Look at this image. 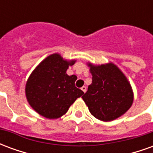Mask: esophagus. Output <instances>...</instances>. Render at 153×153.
Segmentation results:
<instances>
[{"instance_id":"1","label":"esophagus","mask_w":153,"mask_h":153,"mask_svg":"<svg viewBox=\"0 0 153 153\" xmlns=\"http://www.w3.org/2000/svg\"><path fill=\"white\" fill-rule=\"evenodd\" d=\"M81 90L83 91V93H86V91H87V88L85 86H83L82 88H81Z\"/></svg>"}]
</instances>
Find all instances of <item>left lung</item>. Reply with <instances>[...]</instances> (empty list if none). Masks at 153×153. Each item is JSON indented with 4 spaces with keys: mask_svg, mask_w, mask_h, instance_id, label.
I'll return each mask as SVG.
<instances>
[{
    "mask_svg": "<svg viewBox=\"0 0 153 153\" xmlns=\"http://www.w3.org/2000/svg\"><path fill=\"white\" fill-rule=\"evenodd\" d=\"M88 65L92 83L82 98L90 113L102 121H111L124 115L134 101L131 85L125 74L113 63Z\"/></svg>",
    "mask_w": 153,
    "mask_h": 153,
    "instance_id": "obj_1",
    "label": "left lung"
}]
</instances>
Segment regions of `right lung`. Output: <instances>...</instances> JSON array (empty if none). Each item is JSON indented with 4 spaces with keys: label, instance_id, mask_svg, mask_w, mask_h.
<instances>
[{
    "label": "right lung",
    "instance_id": "add662e5",
    "mask_svg": "<svg viewBox=\"0 0 153 153\" xmlns=\"http://www.w3.org/2000/svg\"><path fill=\"white\" fill-rule=\"evenodd\" d=\"M75 60H64L55 53L44 59L28 78L25 94L35 111L48 119L60 118L74 101L84 94L75 87L76 75L66 74Z\"/></svg>",
    "mask_w": 153,
    "mask_h": 153
}]
</instances>
